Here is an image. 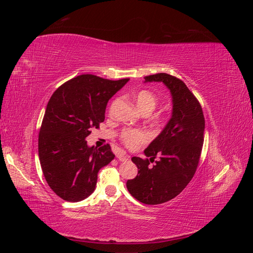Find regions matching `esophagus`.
Masks as SVG:
<instances>
[{
    "mask_svg": "<svg viewBox=\"0 0 253 253\" xmlns=\"http://www.w3.org/2000/svg\"><path fill=\"white\" fill-rule=\"evenodd\" d=\"M117 158L120 160V162H127V160H129V155L126 154L125 152H121L117 155Z\"/></svg>",
    "mask_w": 253,
    "mask_h": 253,
    "instance_id": "esophagus-1",
    "label": "esophagus"
}]
</instances>
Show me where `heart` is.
Returning a JSON list of instances; mask_svg holds the SVG:
<instances>
[{
	"instance_id": "obj_1",
	"label": "heart",
	"mask_w": 253,
	"mask_h": 253,
	"mask_svg": "<svg viewBox=\"0 0 253 253\" xmlns=\"http://www.w3.org/2000/svg\"><path fill=\"white\" fill-rule=\"evenodd\" d=\"M135 102L140 112L149 114L156 109L158 98L150 90L143 89L135 95ZM120 139L127 148L134 149L149 140V135L142 129L126 128L120 134Z\"/></svg>"
}]
</instances>
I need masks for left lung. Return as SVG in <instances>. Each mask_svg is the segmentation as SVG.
Returning a JSON list of instances; mask_svg holds the SVG:
<instances>
[{"instance_id":"8db88e82","label":"left lung","mask_w":253,"mask_h":253,"mask_svg":"<svg viewBox=\"0 0 253 253\" xmlns=\"http://www.w3.org/2000/svg\"><path fill=\"white\" fill-rule=\"evenodd\" d=\"M144 79L145 82H163L170 89L172 117L144 150L150 160L132 158L138 174L126 181V188L142 204L158 205L177 196L193 178L203 149L205 117L200 101L180 79L165 73ZM156 156L160 160L151 167L149 162Z\"/></svg>"}]
</instances>
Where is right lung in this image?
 Masks as SVG:
<instances>
[{"instance_id": "1", "label": "right lung", "mask_w": 253, "mask_h": 253, "mask_svg": "<svg viewBox=\"0 0 253 253\" xmlns=\"http://www.w3.org/2000/svg\"><path fill=\"white\" fill-rule=\"evenodd\" d=\"M128 80L80 75L50 97L38 147L44 177L62 200L76 203L89 196L99 170L114 159L110 144L88 147L85 138L104 121L108 101Z\"/></svg>"}]
</instances>
